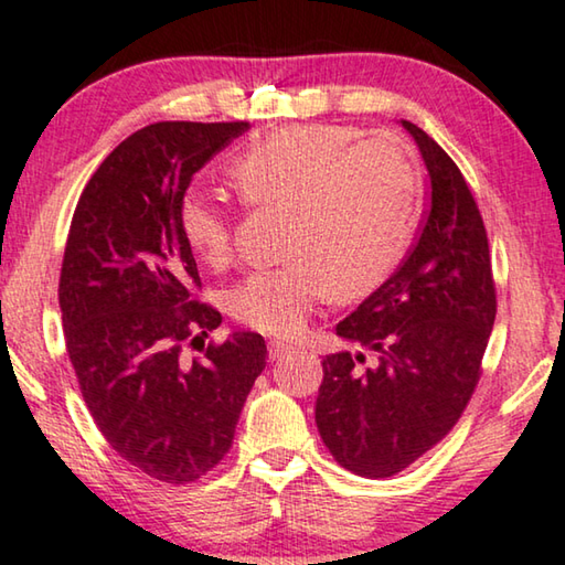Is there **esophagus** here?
Segmentation results:
<instances>
[{
    "label": "esophagus",
    "instance_id": "34e87169",
    "mask_svg": "<svg viewBox=\"0 0 565 565\" xmlns=\"http://www.w3.org/2000/svg\"><path fill=\"white\" fill-rule=\"evenodd\" d=\"M290 350H292V345L282 343V340H270V343H267V355H270V360H277V358L288 355Z\"/></svg>",
    "mask_w": 565,
    "mask_h": 565
}]
</instances>
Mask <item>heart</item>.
Wrapping results in <instances>:
<instances>
[{
    "label": "heart",
    "instance_id": "obj_1",
    "mask_svg": "<svg viewBox=\"0 0 565 565\" xmlns=\"http://www.w3.org/2000/svg\"><path fill=\"white\" fill-rule=\"evenodd\" d=\"M355 137L340 125H292L233 162V182L247 202L292 207L290 263L247 275L230 295L243 326L295 335L328 295L365 298L403 260L418 220V168L391 137ZM180 233L212 267L233 255V217L205 192L182 198Z\"/></svg>",
    "mask_w": 565,
    "mask_h": 565
}]
</instances>
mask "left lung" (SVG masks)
I'll list each match as a JSON object with an SVG mask.
<instances>
[{
  "mask_svg": "<svg viewBox=\"0 0 565 565\" xmlns=\"http://www.w3.org/2000/svg\"><path fill=\"white\" fill-rule=\"evenodd\" d=\"M420 150L430 200L408 255L338 322V338L377 355H326L320 438L340 466L391 478L448 436L480 377L495 320L488 237L468 182L446 150L401 119Z\"/></svg>",
  "mask_w": 565,
  "mask_h": 565,
  "instance_id": "8db88e82",
  "label": "left lung"
}]
</instances>
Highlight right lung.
<instances>
[{"label": "right lung", "mask_w": 565, "mask_h": 565, "mask_svg": "<svg viewBox=\"0 0 565 565\" xmlns=\"http://www.w3.org/2000/svg\"><path fill=\"white\" fill-rule=\"evenodd\" d=\"M247 129H137L92 174L64 247L60 308L82 397L109 446L162 483H190L225 458L265 367L257 332L205 348L222 316L192 300L200 273L180 233L192 174ZM198 342L203 355L184 359L183 345Z\"/></svg>", "instance_id": "right-lung-1"}]
</instances>
